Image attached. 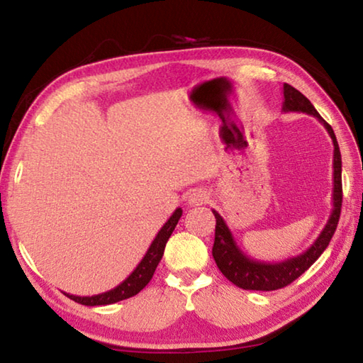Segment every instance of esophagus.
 Segmentation results:
<instances>
[{
  "label": "esophagus",
  "instance_id": "1",
  "mask_svg": "<svg viewBox=\"0 0 363 363\" xmlns=\"http://www.w3.org/2000/svg\"><path fill=\"white\" fill-rule=\"evenodd\" d=\"M208 199H210V196H208L206 190H203V189H194V190H190V192H189L187 201H189V205H192V206H200V205L206 203Z\"/></svg>",
  "mask_w": 363,
  "mask_h": 363
}]
</instances>
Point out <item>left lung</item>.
<instances>
[{
	"label": "left lung",
	"instance_id": "8db88e82",
	"mask_svg": "<svg viewBox=\"0 0 363 363\" xmlns=\"http://www.w3.org/2000/svg\"><path fill=\"white\" fill-rule=\"evenodd\" d=\"M284 112H303L307 115L315 116L322 123L325 130L328 131L331 140H333V210L328 218V223L317 237V240L301 253L290 259L281 262H261L251 259L248 255L238 248L232 232L227 227L225 220L218 211L213 210L216 218V232H214V245H213V257L216 261L220 272L224 274L227 280L243 290H259V291H272L290 285L299 275H303L312 264H314L320 255L328 247V243L336 230L337 220L341 214L342 203V182H341V152L337 145L336 136L327 121H325L315 107L304 94H301L291 84L284 83Z\"/></svg>",
	"mask_w": 363,
	"mask_h": 363
}]
</instances>
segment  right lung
I'll list each match as a JSON object with an SVG mask.
<instances>
[{
    "label": "right lung",
    "mask_w": 363,
    "mask_h": 363,
    "mask_svg": "<svg viewBox=\"0 0 363 363\" xmlns=\"http://www.w3.org/2000/svg\"><path fill=\"white\" fill-rule=\"evenodd\" d=\"M181 216H182V210L181 208H177V210L171 214V218L164 223L162 229H160L157 237L153 238V242L150 243L149 250H147V253L144 255L143 261L138 264V267L134 269L118 286H115L106 293L93 294V296H75V294L65 293L67 296L75 301V303L83 304V306H106V304L118 303V301L128 299L134 296V294H138L153 277V272H155L158 262L162 261V256H163L164 247H167L168 238L171 237V233H173L177 223H179Z\"/></svg>",
    "instance_id": "1"
}]
</instances>
